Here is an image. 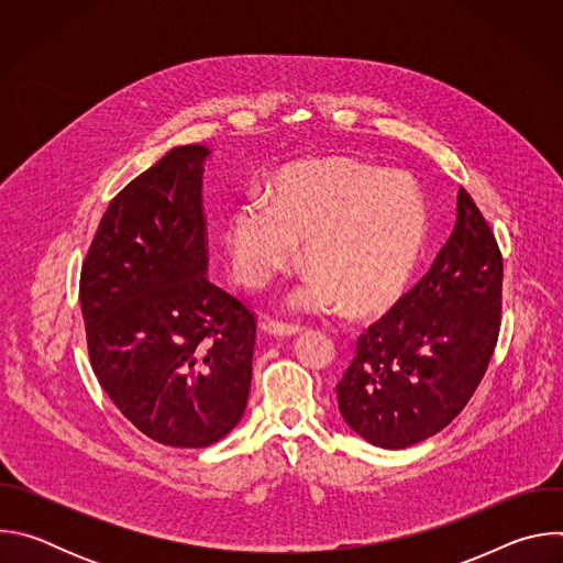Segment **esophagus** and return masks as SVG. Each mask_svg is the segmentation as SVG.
<instances>
[{
  "label": "esophagus",
  "mask_w": 563,
  "mask_h": 563,
  "mask_svg": "<svg viewBox=\"0 0 563 563\" xmlns=\"http://www.w3.org/2000/svg\"><path fill=\"white\" fill-rule=\"evenodd\" d=\"M269 334L274 336H296L302 332L300 325H291V323H283V320H267V323L263 325Z\"/></svg>",
  "instance_id": "34e87169"
}]
</instances>
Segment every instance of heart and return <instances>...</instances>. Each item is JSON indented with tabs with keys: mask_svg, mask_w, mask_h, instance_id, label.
Here are the masks:
<instances>
[{
	"mask_svg": "<svg viewBox=\"0 0 563 563\" xmlns=\"http://www.w3.org/2000/svg\"><path fill=\"white\" fill-rule=\"evenodd\" d=\"M428 205L419 185L347 157L283 167L267 207L240 205L227 227L233 276L261 287L296 258L313 276L294 294L300 309L345 302L354 316L391 309L410 289L428 245Z\"/></svg>",
	"mask_w": 563,
	"mask_h": 563,
	"instance_id": "b5f03b06",
	"label": "heart"
}]
</instances>
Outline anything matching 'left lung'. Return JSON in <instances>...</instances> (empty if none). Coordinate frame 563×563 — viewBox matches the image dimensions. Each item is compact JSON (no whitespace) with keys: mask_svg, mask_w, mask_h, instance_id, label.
Returning <instances> with one entry per match:
<instances>
[{"mask_svg":"<svg viewBox=\"0 0 563 563\" xmlns=\"http://www.w3.org/2000/svg\"><path fill=\"white\" fill-rule=\"evenodd\" d=\"M504 258L461 187L456 224L428 274L356 341L336 385L339 410L365 441L400 450L450 426L495 354Z\"/></svg>","mask_w":563,"mask_h":563,"instance_id":"1","label":"left lung"}]
</instances>
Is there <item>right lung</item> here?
<instances>
[{"label": "right lung", "mask_w": 563, "mask_h": 563, "mask_svg": "<svg viewBox=\"0 0 563 563\" xmlns=\"http://www.w3.org/2000/svg\"><path fill=\"white\" fill-rule=\"evenodd\" d=\"M200 144L172 148L107 207L79 274L91 367L148 439L205 448L243 419L256 313L207 276Z\"/></svg>", "instance_id": "right-lung-1"}]
</instances>
